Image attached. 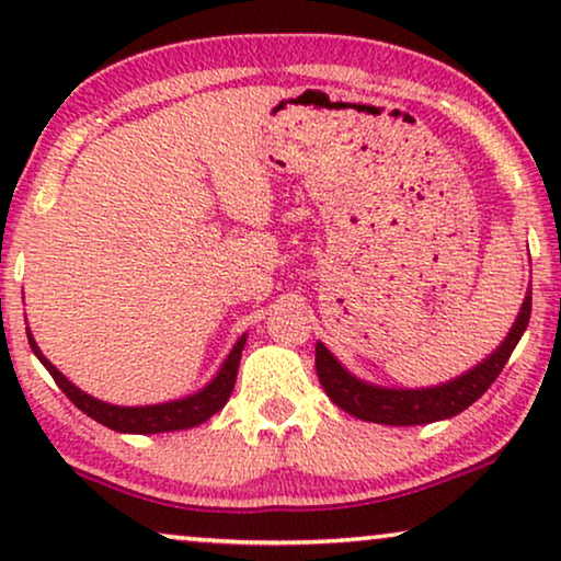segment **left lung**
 Listing matches in <instances>:
<instances>
[{
    "mask_svg": "<svg viewBox=\"0 0 561 561\" xmlns=\"http://www.w3.org/2000/svg\"><path fill=\"white\" fill-rule=\"evenodd\" d=\"M528 319H531V294H526L516 324H513L501 347L485 363L462 375V378L447 382V386L421 390H388L367 386V382L352 378L321 342H317V375L324 393L350 416L388 426L432 424V421L457 416V413L470 409L493 386L505 363H508L511 352L516 350L520 334L526 332Z\"/></svg>",
    "mask_w": 561,
    "mask_h": 561,
    "instance_id": "8db88e82",
    "label": "left lung"
}]
</instances>
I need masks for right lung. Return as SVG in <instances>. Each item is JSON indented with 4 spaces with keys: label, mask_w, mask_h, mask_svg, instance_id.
I'll return each mask as SVG.
<instances>
[{
    "label": "right lung",
    "mask_w": 561,
    "mask_h": 561,
    "mask_svg": "<svg viewBox=\"0 0 561 561\" xmlns=\"http://www.w3.org/2000/svg\"><path fill=\"white\" fill-rule=\"evenodd\" d=\"M27 340H30V347H33V352H35V357L41 359L45 367H48L53 380L58 382V388L64 390V393L68 396V401H71L76 409H81L87 416L99 421V424L110 426V428H114V432H125V434L179 432V428L196 426L209 416H214V413H217L221 405L229 401V396H232L237 370H240L242 347H244V336H242V340H237L234 350L229 352L227 363L221 365L217 378H214L204 390H198L196 396H188V398H183V401H173V403L137 405V409L133 405V409H127V405H110L104 401H96V398H91L89 393H83V390L76 388L73 382H68L64 375H60L56 367H53L48 359L43 357V352L37 350L30 329H27Z\"/></svg>",
    "instance_id": "right-lung-1"
}]
</instances>
